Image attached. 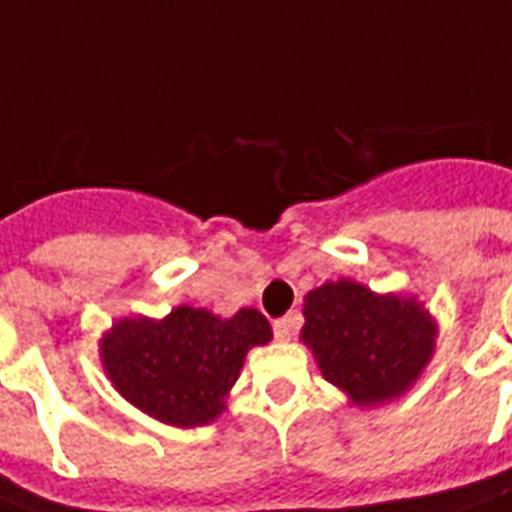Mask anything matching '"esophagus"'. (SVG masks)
Returning <instances> with one entry per match:
<instances>
[{
    "label": "esophagus",
    "mask_w": 512,
    "mask_h": 512,
    "mask_svg": "<svg viewBox=\"0 0 512 512\" xmlns=\"http://www.w3.org/2000/svg\"><path fill=\"white\" fill-rule=\"evenodd\" d=\"M292 330H295V319L292 317H282L273 322V335H276V341H290Z\"/></svg>",
    "instance_id": "34e87169"
}]
</instances>
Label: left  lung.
<instances>
[{
    "instance_id": "obj_1",
    "label": "left lung",
    "mask_w": 512,
    "mask_h": 512,
    "mask_svg": "<svg viewBox=\"0 0 512 512\" xmlns=\"http://www.w3.org/2000/svg\"><path fill=\"white\" fill-rule=\"evenodd\" d=\"M303 341L322 376L357 405L400 397L435 349V325L416 298L376 295L341 279L308 292Z\"/></svg>"
}]
</instances>
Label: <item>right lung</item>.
Listing matches in <instances>:
<instances>
[{"instance_id": "add662e5", "label": "right lung", "mask_w": 512, "mask_h": 512, "mask_svg": "<svg viewBox=\"0 0 512 512\" xmlns=\"http://www.w3.org/2000/svg\"><path fill=\"white\" fill-rule=\"evenodd\" d=\"M268 341L271 325L255 308L220 319L179 306L161 322H117L101 341V362L128 403L174 427H198L220 416L247 351Z\"/></svg>"}]
</instances>
